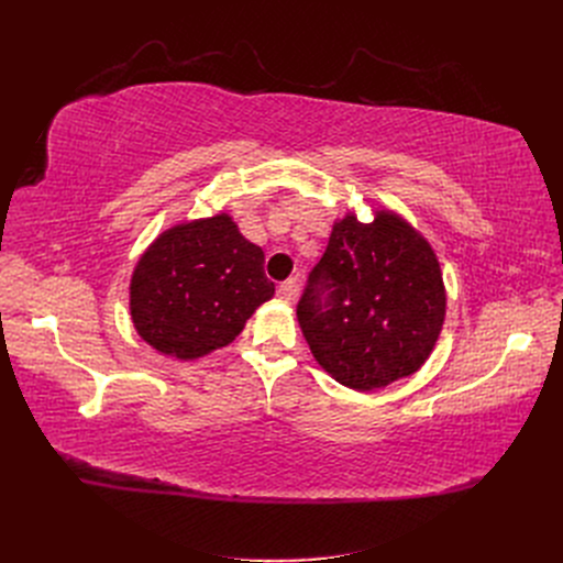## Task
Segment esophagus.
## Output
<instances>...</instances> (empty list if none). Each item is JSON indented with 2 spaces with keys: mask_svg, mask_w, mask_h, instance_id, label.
<instances>
[{
  "mask_svg": "<svg viewBox=\"0 0 563 563\" xmlns=\"http://www.w3.org/2000/svg\"><path fill=\"white\" fill-rule=\"evenodd\" d=\"M278 299L285 301V303H291L294 299H297V278H287L285 283L278 285Z\"/></svg>",
  "mask_w": 563,
  "mask_h": 563,
  "instance_id": "34e87169",
  "label": "esophagus"
}]
</instances>
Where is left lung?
Here are the masks:
<instances>
[{
  "label": "left lung",
  "instance_id": "obj_1",
  "mask_svg": "<svg viewBox=\"0 0 563 563\" xmlns=\"http://www.w3.org/2000/svg\"><path fill=\"white\" fill-rule=\"evenodd\" d=\"M448 291L424 236L393 210L333 223L297 306L314 361L351 390L416 374L445 323Z\"/></svg>",
  "mask_w": 563,
  "mask_h": 563
}]
</instances>
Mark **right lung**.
Wrapping results in <instances>:
<instances>
[{"mask_svg": "<svg viewBox=\"0 0 563 563\" xmlns=\"http://www.w3.org/2000/svg\"><path fill=\"white\" fill-rule=\"evenodd\" d=\"M274 291L262 249L221 212L177 223L143 251L130 280V314L143 342L196 361L228 346Z\"/></svg>", "mask_w": 563, "mask_h": 563, "instance_id": "obj_1", "label": "right lung"}]
</instances>
